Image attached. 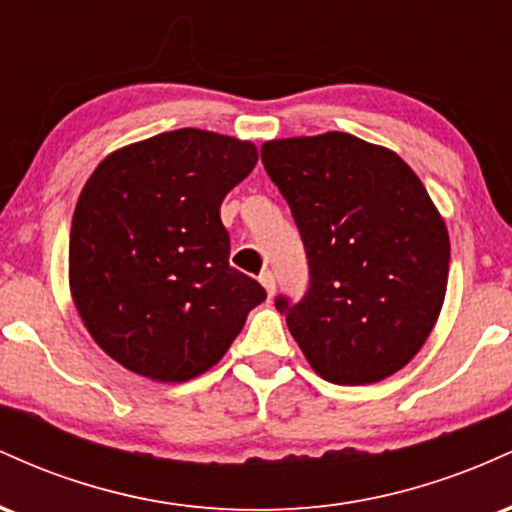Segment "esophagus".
<instances>
[{"mask_svg":"<svg viewBox=\"0 0 512 512\" xmlns=\"http://www.w3.org/2000/svg\"><path fill=\"white\" fill-rule=\"evenodd\" d=\"M260 284L264 286V291H267V293H269V296H274V289H276V281H274V274H272V272H269V269H267V272H262V274H260Z\"/></svg>","mask_w":512,"mask_h":512,"instance_id":"34e87169","label":"esophagus"}]
</instances>
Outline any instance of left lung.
Returning a JSON list of instances; mask_svg holds the SVG:
<instances>
[{"label": "left lung", "instance_id": "left-lung-1", "mask_svg": "<svg viewBox=\"0 0 512 512\" xmlns=\"http://www.w3.org/2000/svg\"><path fill=\"white\" fill-rule=\"evenodd\" d=\"M262 163L308 252V296L276 308L310 368L334 385L395 375L448 289L450 236L424 182L395 151L346 132L272 139Z\"/></svg>", "mask_w": 512, "mask_h": 512}]
</instances>
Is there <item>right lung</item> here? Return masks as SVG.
<instances>
[{
  "instance_id": "1",
  "label": "right lung",
  "mask_w": 512,
  "mask_h": 512,
  "mask_svg": "<svg viewBox=\"0 0 512 512\" xmlns=\"http://www.w3.org/2000/svg\"><path fill=\"white\" fill-rule=\"evenodd\" d=\"M252 142L182 127L113 151L76 202L69 291L110 358L156 383L221 361L267 293L228 264L221 202L252 173Z\"/></svg>"
}]
</instances>
